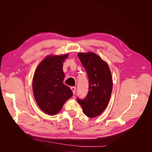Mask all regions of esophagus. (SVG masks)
<instances>
[{"label": "esophagus", "instance_id": "obj_1", "mask_svg": "<svg viewBox=\"0 0 152 152\" xmlns=\"http://www.w3.org/2000/svg\"><path fill=\"white\" fill-rule=\"evenodd\" d=\"M71 89L73 92V94H75L76 93V87H71Z\"/></svg>", "mask_w": 152, "mask_h": 152}]
</instances>
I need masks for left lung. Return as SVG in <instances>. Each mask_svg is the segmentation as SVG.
<instances>
[{"label":"left lung","instance_id":"1","mask_svg":"<svg viewBox=\"0 0 152 152\" xmlns=\"http://www.w3.org/2000/svg\"><path fill=\"white\" fill-rule=\"evenodd\" d=\"M78 56L87 72L89 91L84 99L77 98L86 116L96 117L107 108L112 94L113 82L107 63L94 53H79Z\"/></svg>","mask_w":152,"mask_h":152}]
</instances>
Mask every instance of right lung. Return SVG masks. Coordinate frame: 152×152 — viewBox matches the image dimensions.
Returning <instances> with one entry per match:
<instances>
[{
  "label": "right lung",
  "mask_w": 152,
  "mask_h": 152,
  "mask_svg": "<svg viewBox=\"0 0 152 152\" xmlns=\"http://www.w3.org/2000/svg\"><path fill=\"white\" fill-rule=\"evenodd\" d=\"M68 55L49 56L37 68L32 86L34 97L40 108L50 115L58 113L73 93L63 84V63Z\"/></svg>",
  "instance_id": "1"
}]
</instances>
